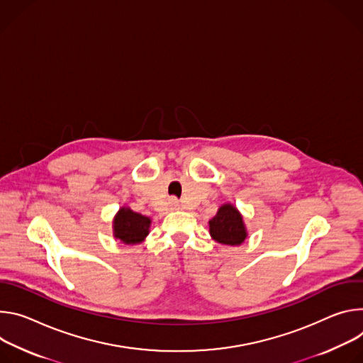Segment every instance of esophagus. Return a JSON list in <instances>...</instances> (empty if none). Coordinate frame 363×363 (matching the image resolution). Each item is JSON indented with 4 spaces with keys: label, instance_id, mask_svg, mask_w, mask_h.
I'll return each instance as SVG.
<instances>
[{
    "label": "esophagus",
    "instance_id": "1",
    "mask_svg": "<svg viewBox=\"0 0 363 363\" xmlns=\"http://www.w3.org/2000/svg\"><path fill=\"white\" fill-rule=\"evenodd\" d=\"M169 206H170V209H172V211H177V209H180L179 200H177L176 197H172V199H170V202H169Z\"/></svg>",
    "mask_w": 363,
    "mask_h": 363
}]
</instances>
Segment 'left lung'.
<instances>
[{"mask_svg": "<svg viewBox=\"0 0 363 363\" xmlns=\"http://www.w3.org/2000/svg\"><path fill=\"white\" fill-rule=\"evenodd\" d=\"M209 233L213 240L229 247H239L248 238V230L238 208L232 203H223L216 215L209 220Z\"/></svg>", "mask_w": 363, "mask_h": 363, "instance_id": "1", "label": "left lung"}]
</instances>
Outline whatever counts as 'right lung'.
<instances>
[{
  "instance_id": "1",
  "label": "right lung",
  "mask_w": 363,
  "mask_h": 363,
  "mask_svg": "<svg viewBox=\"0 0 363 363\" xmlns=\"http://www.w3.org/2000/svg\"><path fill=\"white\" fill-rule=\"evenodd\" d=\"M151 218L134 212L128 206H121L112 220L113 238L125 245L144 242L150 233Z\"/></svg>"
}]
</instances>
